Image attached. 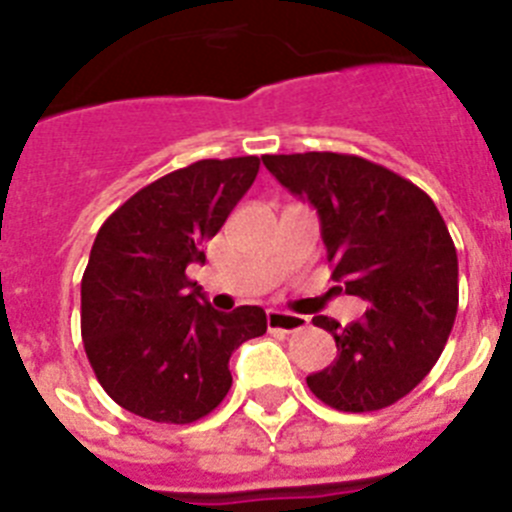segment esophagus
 <instances>
[{
    "label": "esophagus",
    "mask_w": 512,
    "mask_h": 512,
    "mask_svg": "<svg viewBox=\"0 0 512 512\" xmlns=\"http://www.w3.org/2000/svg\"><path fill=\"white\" fill-rule=\"evenodd\" d=\"M266 323L269 330H282V333H297V330H305L310 325V320L305 315H297V312H282V310H269L266 315Z\"/></svg>",
    "instance_id": "1"
}]
</instances>
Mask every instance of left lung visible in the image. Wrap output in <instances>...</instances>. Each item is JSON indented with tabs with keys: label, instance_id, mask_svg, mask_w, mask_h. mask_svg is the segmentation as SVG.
Wrapping results in <instances>:
<instances>
[{
	"label": "left lung",
	"instance_id": "left-lung-1",
	"mask_svg": "<svg viewBox=\"0 0 512 512\" xmlns=\"http://www.w3.org/2000/svg\"><path fill=\"white\" fill-rule=\"evenodd\" d=\"M264 166L318 210L333 279L369 302L351 325L312 318L338 356L307 387L343 413L390 408L423 382L454 328L459 261L441 212L413 182L351 153L264 156Z\"/></svg>",
	"mask_w": 512,
	"mask_h": 512
}]
</instances>
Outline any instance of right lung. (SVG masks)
<instances>
[{
  "mask_svg": "<svg viewBox=\"0 0 512 512\" xmlns=\"http://www.w3.org/2000/svg\"><path fill=\"white\" fill-rule=\"evenodd\" d=\"M259 156L205 158L161 176L117 207L81 279V338L104 392L156 423H194L223 402L228 361L264 336L266 312L212 310L187 266L223 228L259 174Z\"/></svg>",
  "mask_w": 512,
  "mask_h": 512,
  "instance_id": "add662e5",
  "label": "right lung"
}]
</instances>
